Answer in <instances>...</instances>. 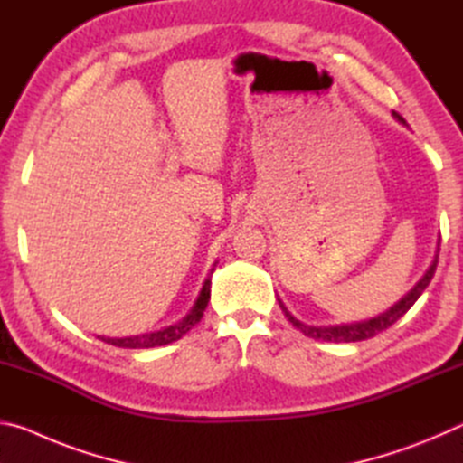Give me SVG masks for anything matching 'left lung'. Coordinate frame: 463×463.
I'll use <instances>...</instances> for the list:
<instances>
[{"label": "left lung", "mask_w": 463, "mask_h": 463, "mask_svg": "<svg viewBox=\"0 0 463 463\" xmlns=\"http://www.w3.org/2000/svg\"><path fill=\"white\" fill-rule=\"evenodd\" d=\"M394 118L404 122V118L398 112H394ZM437 260H439V255H435V260H433V263H430V268L427 269L425 276H422L417 281V286H414L411 292L402 298L401 302H396L394 307L383 312V315L375 317V318H370V320H364V323L339 325V326H308V325L300 323V320H296L292 315H289L288 308L284 307V304H281V300H279V308L284 310V315L288 317L289 323H292L296 328H300V331L307 335V336H312V339L333 341V343H355V341L372 339V336H375V335L382 333V331H386V328H390L392 325L396 323L398 318L404 317L406 312L411 310L412 304L419 300V296L425 292L427 286L430 284V279H433L435 269H437Z\"/></svg>", "instance_id": "left-lung-1"}]
</instances>
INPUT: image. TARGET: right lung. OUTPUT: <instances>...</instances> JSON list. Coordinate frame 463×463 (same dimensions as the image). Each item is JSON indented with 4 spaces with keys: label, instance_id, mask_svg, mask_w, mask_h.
I'll return each instance as SVG.
<instances>
[{
    "label": "right lung",
    "instance_id": "right-lung-1",
    "mask_svg": "<svg viewBox=\"0 0 463 463\" xmlns=\"http://www.w3.org/2000/svg\"><path fill=\"white\" fill-rule=\"evenodd\" d=\"M213 271H210V276H213ZM210 276L206 278V281H203L202 292L198 296V300H195L194 308L190 310V315L184 317L182 323H177L174 326H167V328H163V331H156V333H148V335H140V336H127V339H106V336H99V339L109 343V345H116V347H128V349L161 347V345H167V343H174L177 339H182V336L187 331H190L194 325L200 323V318L203 317V310H206V307H208Z\"/></svg>",
    "mask_w": 463,
    "mask_h": 463
}]
</instances>
